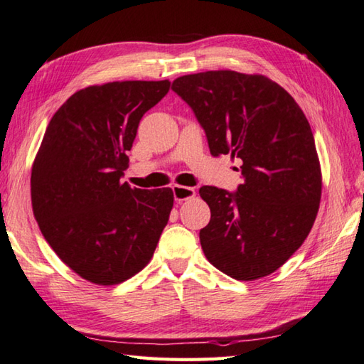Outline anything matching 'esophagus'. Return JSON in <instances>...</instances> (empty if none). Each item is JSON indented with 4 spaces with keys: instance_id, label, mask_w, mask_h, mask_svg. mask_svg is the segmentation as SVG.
Segmentation results:
<instances>
[{
    "instance_id": "34e87169",
    "label": "esophagus",
    "mask_w": 364,
    "mask_h": 364,
    "mask_svg": "<svg viewBox=\"0 0 364 364\" xmlns=\"http://www.w3.org/2000/svg\"><path fill=\"white\" fill-rule=\"evenodd\" d=\"M173 191V197L176 202H184V200H189L196 196V191L194 188H189V186H180V184H175L172 186Z\"/></svg>"
}]
</instances>
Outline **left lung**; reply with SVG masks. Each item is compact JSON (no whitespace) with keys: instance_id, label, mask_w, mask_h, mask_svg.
I'll use <instances>...</instances> for the list:
<instances>
[{"instance_id":"left-lung-1","label":"left lung","mask_w":364,"mask_h":364,"mask_svg":"<svg viewBox=\"0 0 364 364\" xmlns=\"http://www.w3.org/2000/svg\"><path fill=\"white\" fill-rule=\"evenodd\" d=\"M172 90L203 127L213 156L241 159L235 192L202 186L210 224L200 245L238 281L272 274L314 224L322 173L311 126L289 92L265 75L208 70L178 77Z\"/></svg>"}]
</instances>
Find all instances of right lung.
Masks as SVG:
<instances>
[{"mask_svg":"<svg viewBox=\"0 0 364 364\" xmlns=\"http://www.w3.org/2000/svg\"><path fill=\"white\" fill-rule=\"evenodd\" d=\"M168 88V80H129L74 92L50 119L34 159L31 203L42 235L99 286L144 269L168 223L172 189L121 183L141 117Z\"/></svg>","mask_w":364,"mask_h":364,"instance_id":"right-lung-1","label":"right lung"}]
</instances>
